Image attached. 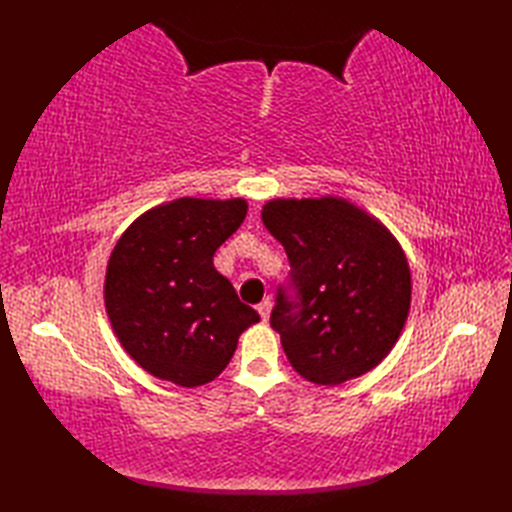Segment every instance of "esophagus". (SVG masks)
Segmentation results:
<instances>
[{
  "mask_svg": "<svg viewBox=\"0 0 512 512\" xmlns=\"http://www.w3.org/2000/svg\"><path fill=\"white\" fill-rule=\"evenodd\" d=\"M270 308H273V301H270L268 297H266V299L257 306V312L262 314V319H264V321H268V317H270Z\"/></svg>",
  "mask_w": 512,
  "mask_h": 512,
  "instance_id": "obj_1",
  "label": "esophagus"
}]
</instances>
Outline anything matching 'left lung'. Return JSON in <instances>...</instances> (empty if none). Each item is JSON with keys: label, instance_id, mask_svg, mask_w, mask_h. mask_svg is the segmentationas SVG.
Returning <instances> with one entry per match:
<instances>
[{"label": "left lung", "instance_id": "8db88e82", "mask_svg": "<svg viewBox=\"0 0 512 512\" xmlns=\"http://www.w3.org/2000/svg\"><path fill=\"white\" fill-rule=\"evenodd\" d=\"M262 220L290 262L270 314L290 365L317 385H341L376 367L411 303L409 264L394 235L332 195L270 200Z\"/></svg>", "mask_w": 512, "mask_h": 512}]
</instances>
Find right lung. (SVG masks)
<instances>
[{
    "label": "right lung",
    "mask_w": 512,
    "mask_h": 512,
    "mask_svg": "<svg viewBox=\"0 0 512 512\" xmlns=\"http://www.w3.org/2000/svg\"><path fill=\"white\" fill-rule=\"evenodd\" d=\"M244 200L180 198L140 215L112 250L105 308L134 361L180 387L211 383L259 314L239 301L213 255L239 224Z\"/></svg>",
    "instance_id": "1"
}]
</instances>
